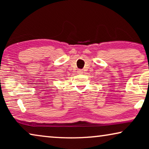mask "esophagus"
<instances>
[{
  "mask_svg": "<svg viewBox=\"0 0 149 149\" xmlns=\"http://www.w3.org/2000/svg\"><path fill=\"white\" fill-rule=\"evenodd\" d=\"M78 72H79V73H82V72H83V71H82V70H79L78 71Z\"/></svg>",
  "mask_w": 149,
  "mask_h": 149,
  "instance_id": "obj_1",
  "label": "esophagus"
}]
</instances>
